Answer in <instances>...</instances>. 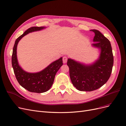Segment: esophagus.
<instances>
[{
	"instance_id": "1",
	"label": "esophagus",
	"mask_w": 126,
	"mask_h": 126,
	"mask_svg": "<svg viewBox=\"0 0 126 126\" xmlns=\"http://www.w3.org/2000/svg\"><path fill=\"white\" fill-rule=\"evenodd\" d=\"M63 63H67V57L66 56H64L63 57Z\"/></svg>"
}]
</instances>
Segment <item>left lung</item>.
Instances as JSON below:
<instances>
[{
  "label": "left lung",
  "instance_id": "left-lung-1",
  "mask_svg": "<svg viewBox=\"0 0 126 126\" xmlns=\"http://www.w3.org/2000/svg\"><path fill=\"white\" fill-rule=\"evenodd\" d=\"M95 36L91 46L99 49V56L90 64H85L68 58L71 82L80 91H91L107 82L111 75L113 64L112 48L109 40L96 29L91 30Z\"/></svg>",
  "mask_w": 126,
  "mask_h": 126
}]
</instances>
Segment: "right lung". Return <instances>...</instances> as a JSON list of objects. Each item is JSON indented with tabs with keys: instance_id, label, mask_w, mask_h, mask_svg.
<instances>
[{
	"instance_id": "obj_1",
	"label": "right lung",
	"mask_w": 126,
	"mask_h": 126,
	"mask_svg": "<svg viewBox=\"0 0 126 126\" xmlns=\"http://www.w3.org/2000/svg\"><path fill=\"white\" fill-rule=\"evenodd\" d=\"M45 28V27H32L28 29L16 40L13 48L11 63L15 76L20 86L32 93H43L50 89L54 83L57 72L63 64V58L61 57L44 69L34 73L25 71L19 64L17 56V48L19 41L29 33L40 31Z\"/></svg>"
}]
</instances>
